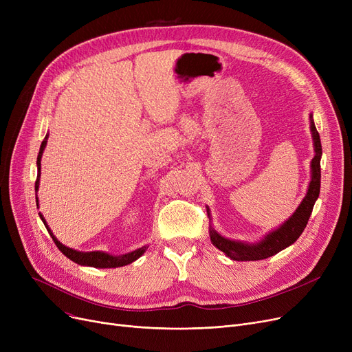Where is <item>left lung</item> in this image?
I'll use <instances>...</instances> for the list:
<instances>
[{
	"label": "left lung",
	"instance_id": "1",
	"mask_svg": "<svg viewBox=\"0 0 352 352\" xmlns=\"http://www.w3.org/2000/svg\"><path fill=\"white\" fill-rule=\"evenodd\" d=\"M309 129L314 141V155L311 161V181L307 190V194L298 208L284 223L268 234L264 235L260 241L256 243H245V241H236V239H230L217 232L212 226H210V238L212 245H215L219 251H223L228 258L234 261H258L265 260L268 256L278 254L280 251L285 250L287 247L292 245L302 231L305 230L308 219L311 217L314 204L318 199L320 187H321V140L320 134L314 124L312 114H309ZM207 212L210 217V208L207 207ZM211 219V218H210Z\"/></svg>",
	"mask_w": 352,
	"mask_h": 352
}]
</instances>
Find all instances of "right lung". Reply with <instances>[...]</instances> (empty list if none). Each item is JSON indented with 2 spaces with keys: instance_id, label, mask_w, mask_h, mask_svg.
Wrapping results in <instances>:
<instances>
[{
  "instance_id": "obj_1",
  "label": "right lung",
  "mask_w": 352,
  "mask_h": 352,
  "mask_svg": "<svg viewBox=\"0 0 352 352\" xmlns=\"http://www.w3.org/2000/svg\"><path fill=\"white\" fill-rule=\"evenodd\" d=\"M47 140H48V134L45 135L41 146H40V153H38V158H36V181H35V191H38V187H40V177H41V158H43V153L45 150V145H47ZM35 201H36V208H38V197L35 195ZM40 214V218L43 219V223L47 228V231L50 232L51 238L54 239L55 245L58 247V250L67 256L69 258L71 261H74L76 264H80V265H85V267H94V268H117V267H124V265H128L134 263L135 260H138V258L146 251L148 245H144L141 248H137L131 252H126V254H121V255H111L108 252H104V251H88V252H84V251H77V250H72L69 247H65L64 244H61L57 236H55L51 231V228L48 227L45 218L43 217L41 212Z\"/></svg>"
}]
</instances>
